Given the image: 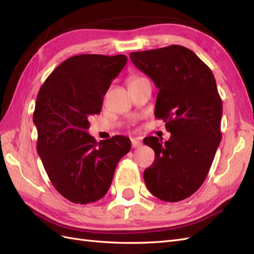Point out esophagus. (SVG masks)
Here are the masks:
<instances>
[{
    "mask_svg": "<svg viewBox=\"0 0 254 254\" xmlns=\"http://www.w3.org/2000/svg\"><path fill=\"white\" fill-rule=\"evenodd\" d=\"M132 147L133 148H136V147H139L142 145V142L139 141L138 138H132Z\"/></svg>",
    "mask_w": 254,
    "mask_h": 254,
    "instance_id": "obj_1",
    "label": "esophagus"
}]
</instances>
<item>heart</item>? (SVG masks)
<instances>
[{"instance_id": "obj_1", "label": "heart", "mask_w": 254, "mask_h": 254, "mask_svg": "<svg viewBox=\"0 0 254 254\" xmlns=\"http://www.w3.org/2000/svg\"><path fill=\"white\" fill-rule=\"evenodd\" d=\"M142 77H133V78H131L130 79V82H128V84H132V83H134V82H136V80H138V79H141Z\"/></svg>"}]
</instances>
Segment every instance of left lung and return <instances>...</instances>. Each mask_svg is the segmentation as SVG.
Here are the masks:
<instances>
[{
    "instance_id": "1",
    "label": "left lung",
    "mask_w": 254,
    "mask_h": 254,
    "mask_svg": "<svg viewBox=\"0 0 254 254\" xmlns=\"http://www.w3.org/2000/svg\"><path fill=\"white\" fill-rule=\"evenodd\" d=\"M131 61L159 89L155 117L166 122L168 141L148 136L155 152L144 180L165 202H179L198 190L222 139L223 102L210 68L182 46L130 53Z\"/></svg>"
}]
</instances>
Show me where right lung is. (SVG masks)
<instances>
[{
	"mask_svg": "<svg viewBox=\"0 0 254 254\" xmlns=\"http://www.w3.org/2000/svg\"><path fill=\"white\" fill-rule=\"evenodd\" d=\"M123 55H79L62 62L42 84L34 111L37 150L56 190L75 204L98 201L116 167L131 149L130 138L97 143L88 119L101 111L112 79L127 64Z\"/></svg>",
	"mask_w": 254,
	"mask_h": 254,
	"instance_id": "1",
	"label": "right lung"
}]
</instances>
